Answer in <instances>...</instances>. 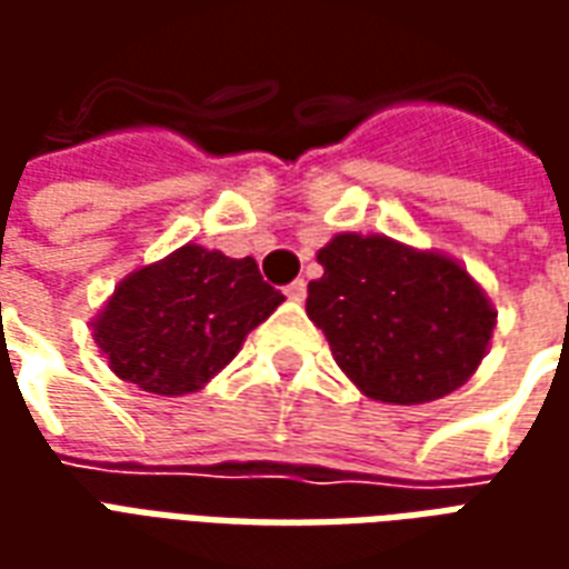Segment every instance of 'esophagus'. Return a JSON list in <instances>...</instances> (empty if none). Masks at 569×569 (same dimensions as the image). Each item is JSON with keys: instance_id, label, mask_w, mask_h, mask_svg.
Returning <instances> with one entry per match:
<instances>
[{"instance_id": "esophagus-1", "label": "esophagus", "mask_w": 569, "mask_h": 569, "mask_svg": "<svg viewBox=\"0 0 569 569\" xmlns=\"http://www.w3.org/2000/svg\"><path fill=\"white\" fill-rule=\"evenodd\" d=\"M305 296H308V283L305 280H292V283L286 286V298L289 301H305Z\"/></svg>"}]
</instances>
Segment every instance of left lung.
<instances>
[{
	"mask_svg": "<svg viewBox=\"0 0 569 569\" xmlns=\"http://www.w3.org/2000/svg\"><path fill=\"white\" fill-rule=\"evenodd\" d=\"M317 259L308 317L362 393L418 406L478 369L497 313L457 261L359 234H338Z\"/></svg>",
	"mask_w": 569,
	"mask_h": 569,
	"instance_id": "obj_1",
	"label": "left lung"
}]
</instances>
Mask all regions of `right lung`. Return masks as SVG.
Masks as SVG:
<instances>
[{"label": "right lung", "mask_w": 569, "mask_h": 569, "mask_svg": "<svg viewBox=\"0 0 569 569\" xmlns=\"http://www.w3.org/2000/svg\"><path fill=\"white\" fill-rule=\"evenodd\" d=\"M280 301L256 259L188 243L130 273L93 322V338L118 378L158 396L194 393Z\"/></svg>", "instance_id": "add662e5"}]
</instances>
